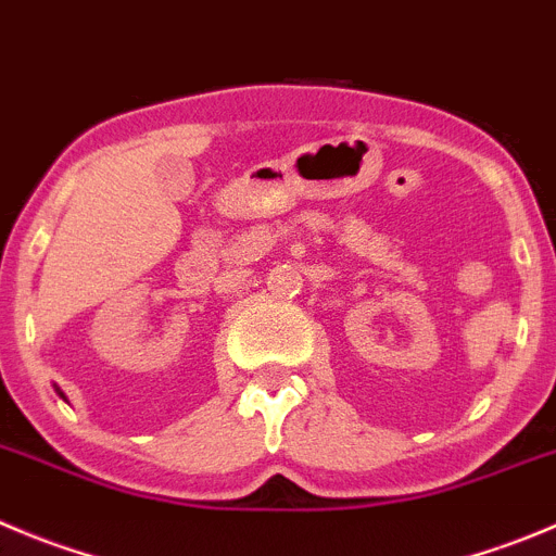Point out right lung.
Here are the masks:
<instances>
[{"instance_id":"obj_1","label":"right lung","mask_w":556,"mask_h":556,"mask_svg":"<svg viewBox=\"0 0 556 556\" xmlns=\"http://www.w3.org/2000/svg\"><path fill=\"white\" fill-rule=\"evenodd\" d=\"M56 393H60V395H62V399H65V393H62V390H56Z\"/></svg>"}]
</instances>
